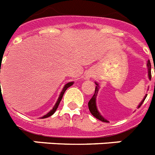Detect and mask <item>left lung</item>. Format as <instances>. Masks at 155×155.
Returning <instances> with one entry per match:
<instances>
[{
  "mask_svg": "<svg viewBox=\"0 0 155 155\" xmlns=\"http://www.w3.org/2000/svg\"><path fill=\"white\" fill-rule=\"evenodd\" d=\"M147 67H148V75H149V78L151 79V65H150V61H148V63H147ZM96 85H98L97 83H96ZM97 90H98V86H96V88H95L94 94L93 95V97H91V99H90V101H89V102H88L89 110H90V113H91V114H93V116H94L96 118H97V119L100 120V121H101V122H108V121H107L106 119H105V118H104V117H102V116H101L100 114H99L98 111H97V106H96V95H97ZM147 96L144 97V99L142 100V102L139 104V106H138V108H139V107H140V106L142 105V103L144 102L145 99H146Z\"/></svg>",
  "mask_w": 155,
  "mask_h": 155,
  "instance_id": "left-lung-1",
  "label": "left lung"
}]
</instances>
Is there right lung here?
<instances>
[{
  "label": "right lung",
  "mask_w": 155,
  "mask_h": 155,
  "mask_svg": "<svg viewBox=\"0 0 155 155\" xmlns=\"http://www.w3.org/2000/svg\"><path fill=\"white\" fill-rule=\"evenodd\" d=\"M73 84H74V82H69V83H67V84H66V85H65V86H64V88H63L62 91H61V93L60 96H59V97H58V101H57V103L55 104V106H54V108H53V110H51L49 111V112L48 113V114H47L46 115H45V116H43L42 118H45V117H50L51 115L54 114V112H55V111H56L57 109H58V106H59V104H60L61 101V99H62L63 95H64V93H65V90H67V89H68V88H69V87H70V86H71V85H73Z\"/></svg>",
  "instance_id": "add662e5"
}]
</instances>
